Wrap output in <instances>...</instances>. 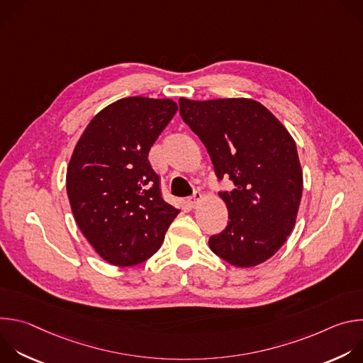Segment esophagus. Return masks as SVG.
Instances as JSON below:
<instances>
[{
	"label": "esophagus",
	"mask_w": 363,
	"mask_h": 363,
	"mask_svg": "<svg viewBox=\"0 0 363 363\" xmlns=\"http://www.w3.org/2000/svg\"><path fill=\"white\" fill-rule=\"evenodd\" d=\"M201 199H202V194H201L199 191H195V192H194V194L189 196L188 202H189V205L192 206V208H195L196 203H198Z\"/></svg>",
	"instance_id": "34e87169"
}]
</instances>
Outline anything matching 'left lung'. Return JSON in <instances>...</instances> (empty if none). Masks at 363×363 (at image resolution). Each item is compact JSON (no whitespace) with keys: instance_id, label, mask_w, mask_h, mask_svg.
Listing matches in <instances>:
<instances>
[{"instance_id":"obj_1","label":"left lung","mask_w":363,"mask_h":363,"mask_svg":"<svg viewBox=\"0 0 363 363\" xmlns=\"http://www.w3.org/2000/svg\"><path fill=\"white\" fill-rule=\"evenodd\" d=\"M179 113L208 150L228 224L210 237V248L235 267L273 257L290 235L303 191L297 147L287 129L251 99H179Z\"/></svg>"}]
</instances>
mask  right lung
Masks as SVG:
<instances>
[{"label":"right lung","instance_id":"add662e5","mask_svg":"<svg viewBox=\"0 0 363 363\" xmlns=\"http://www.w3.org/2000/svg\"><path fill=\"white\" fill-rule=\"evenodd\" d=\"M177 109L168 99H121L91 119L74 147L66 177L72 211L111 264L147 260L179 214L162 198L161 178L147 160Z\"/></svg>","mask_w":363,"mask_h":363}]
</instances>
